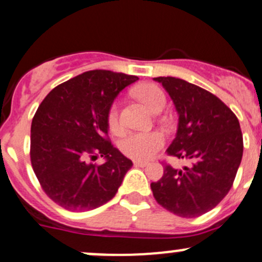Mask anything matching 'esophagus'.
Masks as SVG:
<instances>
[{"label": "esophagus", "mask_w": 262, "mask_h": 262, "mask_svg": "<svg viewBox=\"0 0 262 262\" xmlns=\"http://www.w3.org/2000/svg\"><path fill=\"white\" fill-rule=\"evenodd\" d=\"M133 163H134V166H136V167H146V166L148 165L147 161H138V160L134 161Z\"/></svg>", "instance_id": "esophagus-1"}]
</instances>
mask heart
I'll list each match as a JSON object with an SVG mask.
<instances>
[{
  "instance_id": "b5f03b06",
  "label": "heart",
  "mask_w": 262,
  "mask_h": 262,
  "mask_svg": "<svg viewBox=\"0 0 262 262\" xmlns=\"http://www.w3.org/2000/svg\"><path fill=\"white\" fill-rule=\"evenodd\" d=\"M138 99L150 110L156 113L166 105V96L162 90L152 83L142 84L136 91ZM107 124L110 130L119 133L121 129L119 120V107L114 104L107 113ZM165 138L160 132H132L120 141V150L134 160H148L162 148Z\"/></svg>"
}]
</instances>
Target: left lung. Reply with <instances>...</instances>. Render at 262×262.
I'll list each match as a JSON object with an SVG mask.
<instances>
[{
    "label": "left lung",
    "mask_w": 262,
    "mask_h": 262,
    "mask_svg": "<svg viewBox=\"0 0 262 262\" xmlns=\"http://www.w3.org/2000/svg\"><path fill=\"white\" fill-rule=\"evenodd\" d=\"M172 100L178 132L167 153L191 161L176 170L165 165L163 176L150 184L160 205L184 218L209 212L232 187L244 153L237 116L207 90L176 77H156Z\"/></svg>",
    "instance_id": "1"
}]
</instances>
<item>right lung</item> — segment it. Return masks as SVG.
<instances>
[{
    "label": "right lung",
    "mask_w": 262,
    "mask_h": 262,
    "mask_svg": "<svg viewBox=\"0 0 262 262\" xmlns=\"http://www.w3.org/2000/svg\"><path fill=\"white\" fill-rule=\"evenodd\" d=\"M137 80L89 71L53 89L39 105L31 123V166L46 194L64 209L83 212L104 205L133 166L105 136L115 97ZM99 155L105 160L102 165L86 161Z\"/></svg>",
    "instance_id": "right-lung-1"
}]
</instances>
